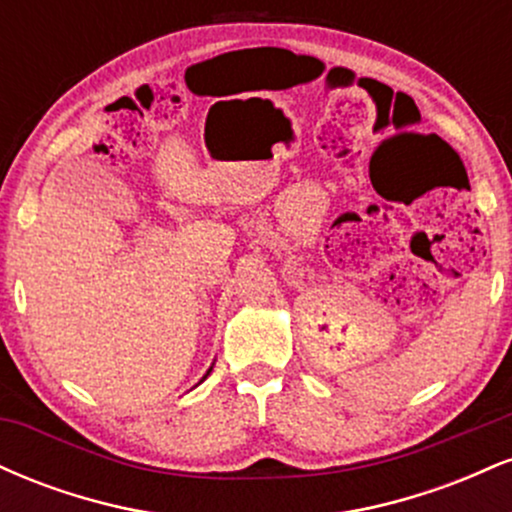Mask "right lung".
<instances>
[{
  "label": "right lung",
  "instance_id": "add662e5",
  "mask_svg": "<svg viewBox=\"0 0 512 512\" xmlns=\"http://www.w3.org/2000/svg\"><path fill=\"white\" fill-rule=\"evenodd\" d=\"M209 373H211V368H209V370H207V375H209ZM207 375H204V378H207ZM204 378H202V380H204Z\"/></svg>",
  "mask_w": 512,
  "mask_h": 512
}]
</instances>
